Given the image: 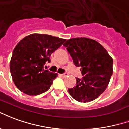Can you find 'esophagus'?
I'll return each instance as SVG.
<instances>
[{
	"instance_id": "34e87169",
	"label": "esophagus",
	"mask_w": 129,
	"mask_h": 129,
	"mask_svg": "<svg viewBox=\"0 0 129 129\" xmlns=\"http://www.w3.org/2000/svg\"><path fill=\"white\" fill-rule=\"evenodd\" d=\"M60 76L61 77H62V78H65L66 76H67V74H66V73H64V74H60Z\"/></svg>"
}]
</instances>
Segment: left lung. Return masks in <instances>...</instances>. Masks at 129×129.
<instances>
[{
  "mask_svg": "<svg viewBox=\"0 0 129 129\" xmlns=\"http://www.w3.org/2000/svg\"><path fill=\"white\" fill-rule=\"evenodd\" d=\"M76 67H80L82 78L76 86L68 89L71 96L80 102H89L105 91L113 74V59L97 41L76 38L64 44Z\"/></svg>",
  "mask_w": 129,
  "mask_h": 129,
  "instance_id": "1",
  "label": "left lung"
}]
</instances>
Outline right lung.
<instances>
[{
	"instance_id": "right-lung-1",
	"label": "right lung",
	"mask_w": 129,
	"mask_h": 129,
	"mask_svg": "<svg viewBox=\"0 0 129 129\" xmlns=\"http://www.w3.org/2000/svg\"><path fill=\"white\" fill-rule=\"evenodd\" d=\"M66 41L51 35L33 34L18 43L13 51L10 71L15 85L29 95L47 91L58 74L44 69L50 56Z\"/></svg>"
}]
</instances>
